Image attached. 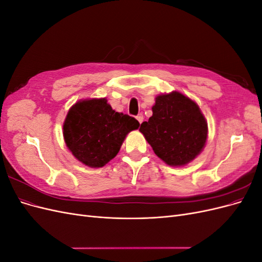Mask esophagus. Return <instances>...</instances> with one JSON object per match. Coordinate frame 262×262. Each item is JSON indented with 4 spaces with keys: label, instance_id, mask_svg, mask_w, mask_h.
<instances>
[{
    "label": "esophagus",
    "instance_id": "34e87169",
    "mask_svg": "<svg viewBox=\"0 0 262 262\" xmlns=\"http://www.w3.org/2000/svg\"><path fill=\"white\" fill-rule=\"evenodd\" d=\"M143 119H144V118H143V115H142V114H140V115L137 116V120L139 121L140 124H141L142 122H143Z\"/></svg>",
    "mask_w": 262,
    "mask_h": 262
}]
</instances>
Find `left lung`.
<instances>
[{"label": "left lung", "mask_w": 262, "mask_h": 262, "mask_svg": "<svg viewBox=\"0 0 262 262\" xmlns=\"http://www.w3.org/2000/svg\"><path fill=\"white\" fill-rule=\"evenodd\" d=\"M153 116L140 131L154 153L171 166H182L199 154L207 141L208 123L194 101L178 92L156 97Z\"/></svg>", "instance_id": "1"}]
</instances>
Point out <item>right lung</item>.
Returning a JSON list of instances; mask_svg holds the SVG:
<instances>
[{"label":"right lung","mask_w":262,"mask_h":262,"mask_svg":"<svg viewBox=\"0 0 262 262\" xmlns=\"http://www.w3.org/2000/svg\"><path fill=\"white\" fill-rule=\"evenodd\" d=\"M129 115L116 113L105 98L78 101L63 124L67 146L83 164L102 167L118 154L126 134L139 128Z\"/></svg>","instance_id":"obj_1"}]
</instances>
